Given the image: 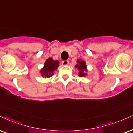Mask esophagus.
<instances>
[{
    "label": "esophagus",
    "mask_w": 133,
    "mask_h": 133,
    "mask_svg": "<svg viewBox=\"0 0 133 133\" xmlns=\"http://www.w3.org/2000/svg\"><path fill=\"white\" fill-rule=\"evenodd\" d=\"M62 63L63 65H67L69 64V61L68 60H63L62 62Z\"/></svg>",
    "instance_id": "1"
}]
</instances>
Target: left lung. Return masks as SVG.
I'll use <instances>...</instances> for the list:
<instances>
[{"instance_id":"obj_1","label":"left lung","mask_w":133,"mask_h":133,"mask_svg":"<svg viewBox=\"0 0 133 133\" xmlns=\"http://www.w3.org/2000/svg\"><path fill=\"white\" fill-rule=\"evenodd\" d=\"M77 63H78V64H76L75 67L78 68V70H79V73H78L79 75H78V76L80 77H83L86 76V71H87L86 62L84 60H77Z\"/></svg>"}]
</instances>
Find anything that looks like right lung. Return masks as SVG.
<instances>
[{"mask_svg":"<svg viewBox=\"0 0 133 133\" xmlns=\"http://www.w3.org/2000/svg\"><path fill=\"white\" fill-rule=\"evenodd\" d=\"M58 60H54L52 58H49L44 63V67L41 70V74L45 78H50L54 75V72L59 66Z\"/></svg>","mask_w":133,"mask_h":133,"instance_id":"right-lung-1","label":"right lung"}]
</instances>
